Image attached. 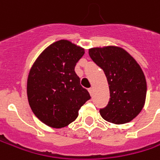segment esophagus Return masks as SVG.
<instances>
[{"instance_id": "esophagus-1", "label": "esophagus", "mask_w": 160, "mask_h": 160, "mask_svg": "<svg viewBox=\"0 0 160 160\" xmlns=\"http://www.w3.org/2000/svg\"><path fill=\"white\" fill-rule=\"evenodd\" d=\"M88 92H90V94H91V95L92 96V93H93V89H92V87H91V88H89V89H88Z\"/></svg>"}]
</instances>
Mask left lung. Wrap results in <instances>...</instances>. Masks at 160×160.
<instances>
[{
    "mask_svg": "<svg viewBox=\"0 0 160 160\" xmlns=\"http://www.w3.org/2000/svg\"><path fill=\"white\" fill-rule=\"evenodd\" d=\"M91 58L104 71L109 87V102L100 109L103 119L120 125L132 120L144 106L147 83L141 67L124 49L92 48Z\"/></svg>",
    "mask_w": 160,
    "mask_h": 160,
    "instance_id": "left-lung-1",
    "label": "left lung"
}]
</instances>
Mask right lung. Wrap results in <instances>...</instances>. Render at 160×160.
<instances>
[{"label": "right lung", "instance_id": "add662e5", "mask_svg": "<svg viewBox=\"0 0 160 160\" xmlns=\"http://www.w3.org/2000/svg\"><path fill=\"white\" fill-rule=\"evenodd\" d=\"M83 48L67 40L53 42L41 53L28 79V98L32 111L47 126H67L91 99L75 72Z\"/></svg>", "mask_w": 160, "mask_h": 160}]
</instances>
